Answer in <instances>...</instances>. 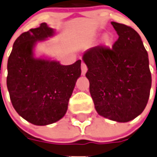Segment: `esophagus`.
I'll return each mask as SVG.
<instances>
[{
    "label": "esophagus",
    "instance_id": "esophagus-1",
    "mask_svg": "<svg viewBox=\"0 0 157 157\" xmlns=\"http://www.w3.org/2000/svg\"><path fill=\"white\" fill-rule=\"evenodd\" d=\"M87 65H86L84 62H82V63H81V73H82V75H85V73L87 72Z\"/></svg>",
    "mask_w": 157,
    "mask_h": 157
}]
</instances>
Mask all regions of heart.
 Instances as JSON below:
<instances>
[{"mask_svg": "<svg viewBox=\"0 0 157 157\" xmlns=\"http://www.w3.org/2000/svg\"><path fill=\"white\" fill-rule=\"evenodd\" d=\"M113 42V36L110 34H105L102 38V44L104 46H110Z\"/></svg>", "mask_w": 157, "mask_h": 157, "instance_id": "heart-1", "label": "heart"}]
</instances>
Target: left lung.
Masks as SVG:
<instances>
[{
	"label": "left lung",
	"instance_id": "1",
	"mask_svg": "<svg viewBox=\"0 0 157 157\" xmlns=\"http://www.w3.org/2000/svg\"><path fill=\"white\" fill-rule=\"evenodd\" d=\"M118 39L112 48L97 46L83 56L95 109L110 120L126 123L144 111L151 85L147 52L131 26L111 21Z\"/></svg>",
	"mask_w": 157,
	"mask_h": 157
}]
</instances>
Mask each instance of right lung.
Returning <instances> with one entry per match:
<instances>
[{"mask_svg":"<svg viewBox=\"0 0 157 157\" xmlns=\"http://www.w3.org/2000/svg\"><path fill=\"white\" fill-rule=\"evenodd\" d=\"M53 33L46 23L22 33L13 43L7 64V88L13 106L24 119L38 126L63 118L81 74V59L65 66L33 56L35 43Z\"/></svg>","mask_w":157,"mask_h":157,"instance_id":"add662e5","label":"right lung"}]
</instances>
